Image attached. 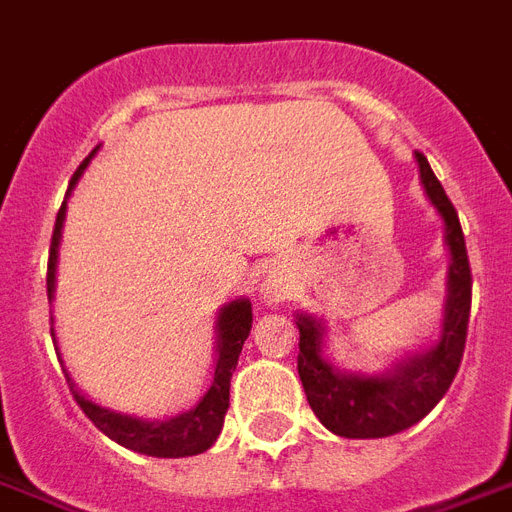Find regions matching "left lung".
Segmentation results:
<instances>
[{"instance_id": "obj_1", "label": "left lung", "mask_w": 512, "mask_h": 512, "mask_svg": "<svg viewBox=\"0 0 512 512\" xmlns=\"http://www.w3.org/2000/svg\"><path fill=\"white\" fill-rule=\"evenodd\" d=\"M419 174L429 201L446 222V241L451 249L448 268V300L443 335L438 346L408 362H400L389 376H346L335 373L322 360V327L311 317H298V376L306 389L308 405L330 432L341 438H389L413 427L443 400L462 365L467 322L473 303V273L464 247L459 214L448 201L446 190L429 169L424 152L416 150Z\"/></svg>"}]
</instances>
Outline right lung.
<instances>
[{
	"label": "right lung",
	"instance_id": "obj_1",
	"mask_svg": "<svg viewBox=\"0 0 512 512\" xmlns=\"http://www.w3.org/2000/svg\"><path fill=\"white\" fill-rule=\"evenodd\" d=\"M85 158L80 169L74 171L69 187L77 182L83 174ZM66 201L58 209L56 228H53V239H50V257H48V298H53V287H56V260H58V239H61V228H64ZM249 327H252V303L249 300H233L222 308L220 319H217V368H214V381L204 400L195 405L193 411L174 416L169 421H142L134 416H123V413L107 411L101 405L85 400L77 395L72 386V395L83 413L96 424V427L112 438L120 446L139 451L147 456H161V459H179V456H195L204 454L206 448L212 446L217 435H220L222 424H225V413L230 408V376L239 365L241 346L247 341Z\"/></svg>",
	"mask_w": 512,
	"mask_h": 512
}]
</instances>
